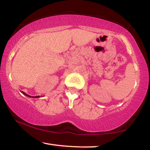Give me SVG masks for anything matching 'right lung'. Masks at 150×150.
Instances as JSON below:
<instances>
[{"label": "right lung", "mask_w": 150, "mask_h": 150, "mask_svg": "<svg viewBox=\"0 0 150 150\" xmlns=\"http://www.w3.org/2000/svg\"><path fill=\"white\" fill-rule=\"evenodd\" d=\"M21 93H22V94H23L24 95H25V96H28V97H29V98H40V96H29V95L27 94L26 93H25V92H23V91H21Z\"/></svg>", "instance_id": "right-lung-1"}]
</instances>
